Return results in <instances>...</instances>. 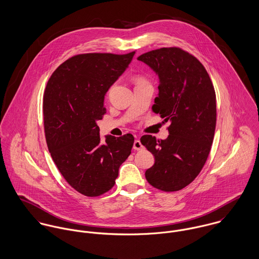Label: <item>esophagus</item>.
I'll return each instance as SVG.
<instances>
[{
  "instance_id": "esophagus-1",
  "label": "esophagus",
  "mask_w": 259,
  "mask_h": 259,
  "mask_svg": "<svg viewBox=\"0 0 259 259\" xmlns=\"http://www.w3.org/2000/svg\"><path fill=\"white\" fill-rule=\"evenodd\" d=\"M133 148L135 149V150H141V149H143V145L142 143L140 142V140H138V139H136L135 141H134V145H133Z\"/></svg>"
}]
</instances>
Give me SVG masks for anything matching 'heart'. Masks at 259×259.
I'll use <instances>...</instances> for the list:
<instances>
[{
    "label": "heart",
    "mask_w": 259,
    "mask_h": 259,
    "mask_svg": "<svg viewBox=\"0 0 259 259\" xmlns=\"http://www.w3.org/2000/svg\"><path fill=\"white\" fill-rule=\"evenodd\" d=\"M142 80H144L143 78H139L137 81H142Z\"/></svg>",
    "instance_id": "heart-1"
}]
</instances>
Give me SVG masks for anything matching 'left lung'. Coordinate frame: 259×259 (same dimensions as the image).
Wrapping results in <instances>:
<instances>
[{"label": "left lung", "mask_w": 259, "mask_h": 259, "mask_svg": "<svg viewBox=\"0 0 259 259\" xmlns=\"http://www.w3.org/2000/svg\"><path fill=\"white\" fill-rule=\"evenodd\" d=\"M138 59L160 77L153 111L171 121L166 140L140 139L155 157L145 177L158 190L180 191L198 177L208 157L217 123L214 87L201 61L181 48H161Z\"/></svg>", "instance_id": "1"}]
</instances>
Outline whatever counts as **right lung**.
<instances>
[{
  "label": "right lung",
  "instance_id": "1",
  "mask_svg": "<svg viewBox=\"0 0 259 259\" xmlns=\"http://www.w3.org/2000/svg\"><path fill=\"white\" fill-rule=\"evenodd\" d=\"M135 52L81 54L61 63L44 93V125L58 171L78 193L98 197L115 184L119 167L131 154L134 137L100 140L97 120L106 113L104 95Z\"/></svg>",
  "mask_w": 259,
  "mask_h": 259
}]
</instances>
